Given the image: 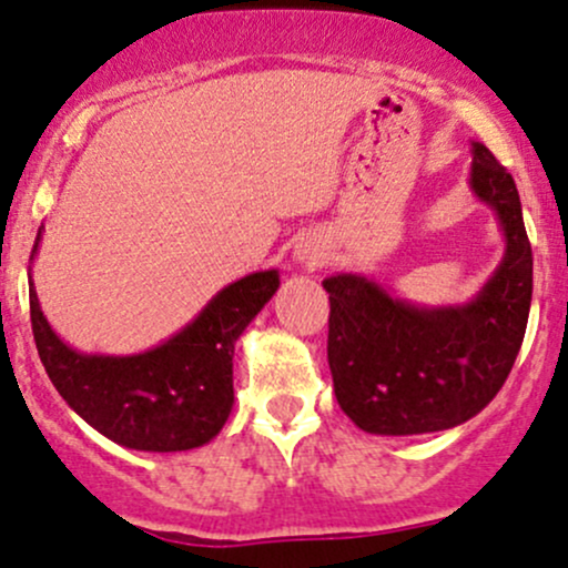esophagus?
I'll use <instances>...</instances> for the list:
<instances>
[{
  "label": "esophagus",
  "instance_id": "34e87169",
  "mask_svg": "<svg viewBox=\"0 0 568 568\" xmlns=\"http://www.w3.org/2000/svg\"><path fill=\"white\" fill-rule=\"evenodd\" d=\"M295 260L308 267H316L324 263V250H318V246H311V244H301L295 250Z\"/></svg>",
  "mask_w": 568,
  "mask_h": 568
}]
</instances>
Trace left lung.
Listing matches in <instances>:
<instances>
[{"label":"left lung","mask_w":568,"mask_h":568,"mask_svg":"<svg viewBox=\"0 0 568 568\" xmlns=\"http://www.w3.org/2000/svg\"><path fill=\"white\" fill-rule=\"evenodd\" d=\"M469 190L499 222L505 254L467 303L422 305L365 273H335L327 362L335 397L362 432L429 435L469 422L505 386L526 335L534 260L505 165L473 142Z\"/></svg>","instance_id":"8db88e82"}]
</instances>
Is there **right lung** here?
<instances>
[{"instance_id": "1", "label": "right lung", "mask_w": 568, "mask_h": 568, "mask_svg": "<svg viewBox=\"0 0 568 568\" xmlns=\"http://www.w3.org/2000/svg\"><path fill=\"white\" fill-rule=\"evenodd\" d=\"M278 284L276 267L254 271L222 286L199 316L158 346L139 354H88L50 327L29 276L31 329L50 381L82 422L123 448L176 454L212 443L231 418L235 343Z\"/></svg>"}]
</instances>
